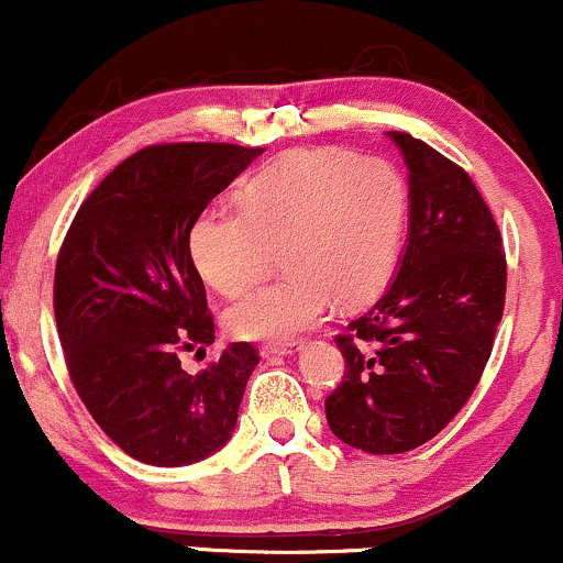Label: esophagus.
I'll return each instance as SVG.
<instances>
[{
	"instance_id": "obj_1",
	"label": "esophagus",
	"mask_w": 563,
	"mask_h": 563,
	"mask_svg": "<svg viewBox=\"0 0 563 563\" xmlns=\"http://www.w3.org/2000/svg\"><path fill=\"white\" fill-rule=\"evenodd\" d=\"M303 344L301 341H294V344H264L262 346V357H277V354H294L299 352Z\"/></svg>"
}]
</instances>
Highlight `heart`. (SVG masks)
<instances>
[{
	"mask_svg": "<svg viewBox=\"0 0 563 563\" xmlns=\"http://www.w3.org/2000/svg\"><path fill=\"white\" fill-rule=\"evenodd\" d=\"M397 172L346 151L275 158L241 190V214L206 211L190 230V260L206 286L238 299L267 273L286 275L228 312L241 339L280 341L307 331L331 301L352 307L389 280L402 232Z\"/></svg>",
	"mask_w": 563,
	"mask_h": 563,
	"instance_id": "1",
	"label": "heart"
}]
</instances>
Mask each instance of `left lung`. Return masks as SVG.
<instances>
[{
    "instance_id": "1",
    "label": "left lung",
    "mask_w": 563,
    "mask_h": 563,
    "mask_svg": "<svg viewBox=\"0 0 563 563\" xmlns=\"http://www.w3.org/2000/svg\"><path fill=\"white\" fill-rule=\"evenodd\" d=\"M407 166V245L397 275L339 335L344 380L325 399L349 448H421L468 402L506 303V256L493 211L461 166L407 132H389Z\"/></svg>"
}]
</instances>
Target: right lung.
<instances>
[{"mask_svg": "<svg viewBox=\"0 0 563 563\" xmlns=\"http://www.w3.org/2000/svg\"><path fill=\"white\" fill-rule=\"evenodd\" d=\"M262 153L224 142L142 147L84 200L57 256L55 320L70 380L97 426L147 466H190L222 450L260 365L245 341L198 376L179 354L214 344L192 224Z\"/></svg>", "mask_w": 563, "mask_h": 563, "instance_id": "right-lung-1", "label": "right lung"}]
</instances>
